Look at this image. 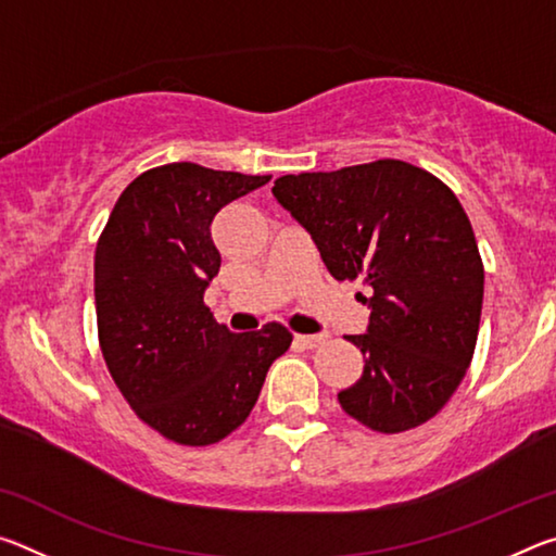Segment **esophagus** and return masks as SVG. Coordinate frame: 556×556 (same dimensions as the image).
Masks as SVG:
<instances>
[{
	"label": "esophagus",
	"mask_w": 556,
	"mask_h": 556,
	"mask_svg": "<svg viewBox=\"0 0 556 556\" xmlns=\"http://www.w3.org/2000/svg\"><path fill=\"white\" fill-rule=\"evenodd\" d=\"M324 341H326L324 333H318V336H296L294 338V343L299 348H308V351H312V348H316V345H321Z\"/></svg>",
	"instance_id": "1"
}]
</instances>
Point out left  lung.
Returning <instances> with one entry per match:
<instances>
[{
	"label": "left lung",
	"instance_id": "left-lung-1",
	"mask_svg": "<svg viewBox=\"0 0 556 556\" xmlns=\"http://www.w3.org/2000/svg\"><path fill=\"white\" fill-rule=\"evenodd\" d=\"M312 235L326 269L363 279L368 331L361 380L338 402L372 431L425 425L451 400L476 351L483 262L466 211L446 184L397 159L338 172L287 174L271 188Z\"/></svg>",
	"mask_w": 556,
	"mask_h": 556
}]
</instances>
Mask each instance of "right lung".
<instances>
[{
  "label": "right lung",
  "instance_id": "obj_1",
  "mask_svg": "<svg viewBox=\"0 0 556 556\" xmlns=\"http://www.w3.org/2000/svg\"><path fill=\"white\" fill-rule=\"evenodd\" d=\"M269 178L191 162L149 168L122 191L98 240L102 357L137 417L176 444L208 446L238 429L291 345L277 321L232 333L203 304L220 269L215 213Z\"/></svg>",
  "mask_w": 556,
  "mask_h": 556
}]
</instances>
